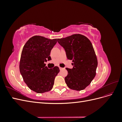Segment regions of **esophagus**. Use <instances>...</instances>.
<instances>
[{"instance_id": "1", "label": "esophagus", "mask_w": 122, "mask_h": 122, "mask_svg": "<svg viewBox=\"0 0 122 122\" xmlns=\"http://www.w3.org/2000/svg\"><path fill=\"white\" fill-rule=\"evenodd\" d=\"M59 68H60V70H62V69H63V68H61V67H59Z\"/></svg>"}]
</instances>
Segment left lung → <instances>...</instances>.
Masks as SVG:
<instances>
[{"instance_id":"1","label":"left lung","mask_w":122,"mask_h":122,"mask_svg":"<svg viewBox=\"0 0 122 122\" xmlns=\"http://www.w3.org/2000/svg\"><path fill=\"white\" fill-rule=\"evenodd\" d=\"M57 42L65 49L68 59L73 62L72 69L66 68L68 75L65 80L67 86L78 91L85 89L95 77L98 65L92 43L80 34L57 39Z\"/></svg>"}]
</instances>
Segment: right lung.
I'll list each match as a JSON object with an SVG mask.
<instances>
[{"label": "right lung", "mask_w": 122, "mask_h": 122, "mask_svg": "<svg viewBox=\"0 0 122 122\" xmlns=\"http://www.w3.org/2000/svg\"><path fill=\"white\" fill-rule=\"evenodd\" d=\"M56 43L57 39L35 36L27 41L23 48L20 72L27 86L36 93H43L52 89L55 77L60 72L57 66L49 69L45 64L47 59L51 60V50Z\"/></svg>", "instance_id": "add662e5"}]
</instances>
